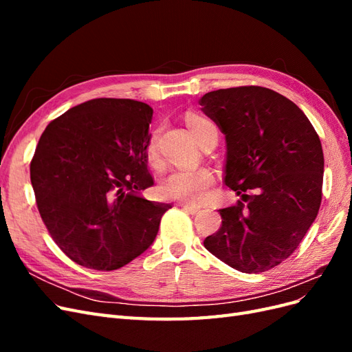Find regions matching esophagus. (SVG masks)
<instances>
[{
  "mask_svg": "<svg viewBox=\"0 0 352 352\" xmlns=\"http://www.w3.org/2000/svg\"><path fill=\"white\" fill-rule=\"evenodd\" d=\"M179 206L182 207L184 210H186L190 214H197V212L201 210L199 206H194V204H188V202H179Z\"/></svg>",
  "mask_w": 352,
  "mask_h": 352,
  "instance_id": "esophagus-1",
  "label": "esophagus"
}]
</instances>
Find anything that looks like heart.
<instances>
[{"mask_svg":"<svg viewBox=\"0 0 352 352\" xmlns=\"http://www.w3.org/2000/svg\"><path fill=\"white\" fill-rule=\"evenodd\" d=\"M186 124L198 142L208 129L216 127L210 120L197 114L186 116ZM157 138L158 133L154 132L146 146V154L151 162H157ZM212 184H214V176L206 167L177 168L170 172L162 180L158 190L160 195L166 199H179L199 204V202L207 199Z\"/></svg>","mask_w":352,"mask_h":352,"instance_id":"1","label":"heart"}]
</instances>
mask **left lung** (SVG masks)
<instances>
[{
	"instance_id": "obj_1",
	"label": "left lung",
	"mask_w": 352,
	"mask_h": 352,
	"mask_svg": "<svg viewBox=\"0 0 352 352\" xmlns=\"http://www.w3.org/2000/svg\"><path fill=\"white\" fill-rule=\"evenodd\" d=\"M199 105L226 138L225 184L241 195L219 210L221 226L204 247L242 273L269 270L298 248L317 217L322 142L304 111L269 88L211 91Z\"/></svg>"
}]
</instances>
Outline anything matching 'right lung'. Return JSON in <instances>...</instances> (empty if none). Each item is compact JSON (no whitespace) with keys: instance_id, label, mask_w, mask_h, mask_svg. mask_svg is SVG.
<instances>
[{"instance_id":"1","label":"right lung","mask_w":352,"mask_h":352,"mask_svg":"<svg viewBox=\"0 0 352 352\" xmlns=\"http://www.w3.org/2000/svg\"><path fill=\"white\" fill-rule=\"evenodd\" d=\"M150 105L95 98L52 120L30 163L36 206L51 238L83 267L120 269L151 247L172 208L145 199Z\"/></svg>"}]
</instances>
